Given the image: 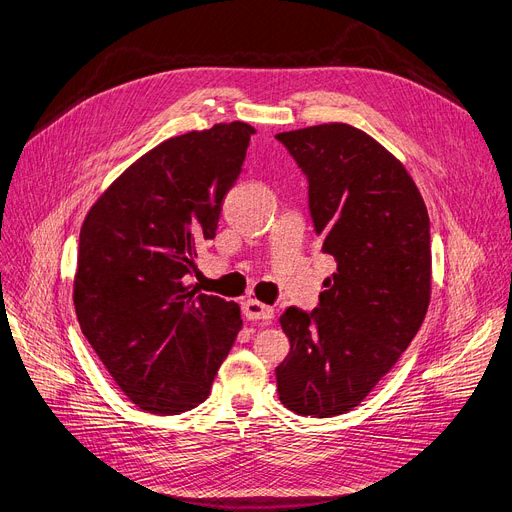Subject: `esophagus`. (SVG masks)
Here are the masks:
<instances>
[{
    "mask_svg": "<svg viewBox=\"0 0 512 512\" xmlns=\"http://www.w3.org/2000/svg\"><path fill=\"white\" fill-rule=\"evenodd\" d=\"M244 314L249 320H272L274 308L268 304H261L257 299H246L244 301Z\"/></svg>",
    "mask_w": 512,
    "mask_h": 512,
    "instance_id": "esophagus-1",
    "label": "esophagus"
}]
</instances>
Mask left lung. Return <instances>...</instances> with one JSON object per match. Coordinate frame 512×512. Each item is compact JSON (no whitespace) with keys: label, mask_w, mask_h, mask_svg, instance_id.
<instances>
[{"label":"left lung","mask_w":512,"mask_h":512,"mask_svg":"<svg viewBox=\"0 0 512 512\" xmlns=\"http://www.w3.org/2000/svg\"><path fill=\"white\" fill-rule=\"evenodd\" d=\"M276 139L308 177L323 253L337 261L318 308H287L280 403L333 418L363 403L420 331L430 304V219L405 166L367 132L331 122Z\"/></svg>","instance_id":"8db88e82"}]
</instances>
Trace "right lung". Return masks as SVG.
Instances as JSON below:
<instances>
[{
  "label": "right lung",
  "mask_w": 512,
  "mask_h": 512,
  "mask_svg": "<svg viewBox=\"0 0 512 512\" xmlns=\"http://www.w3.org/2000/svg\"><path fill=\"white\" fill-rule=\"evenodd\" d=\"M255 128L215 124L130 164L92 204L73 304L92 350L143 411L198 407L242 329L240 308L189 291L196 249L213 240Z\"/></svg>",
  "instance_id": "add662e5"
}]
</instances>
